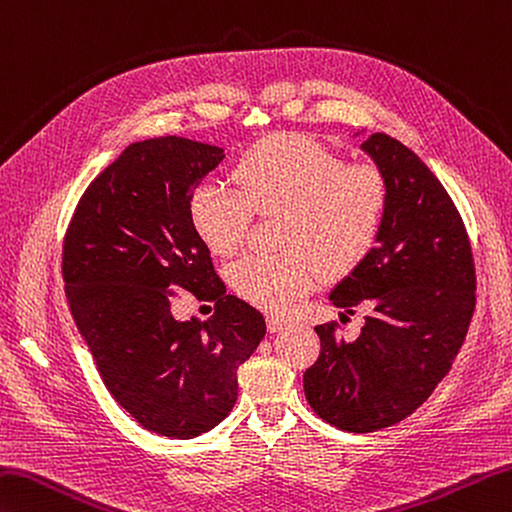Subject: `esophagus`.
I'll list each match as a JSON object with an SVG mask.
<instances>
[{
    "instance_id": "esophagus-1",
    "label": "esophagus",
    "mask_w": 512,
    "mask_h": 512,
    "mask_svg": "<svg viewBox=\"0 0 512 512\" xmlns=\"http://www.w3.org/2000/svg\"><path fill=\"white\" fill-rule=\"evenodd\" d=\"M266 324H268V330L270 333H279V330H282L288 322L284 317H275V315H270L268 319H266Z\"/></svg>"
}]
</instances>
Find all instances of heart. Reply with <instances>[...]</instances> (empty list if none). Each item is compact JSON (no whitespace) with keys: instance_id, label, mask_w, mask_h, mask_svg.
I'll list each match as a JSON object with an SVG mask.
<instances>
[{"instance_id":"1","label":"heart","mask_w":512,"mask_h":512,"mask_svg":"<svg viewBox=\"0 0 512 512\" xmlns=\"http://www.w3.org/2000/svg\"><path fill=\"white\" fill-rule=\"evenodd\" d=\"M237 188L197 186L188 219L210 253L233 255L253 213H277V253H250L228 282L250 304L286 310L326 277L348 275L375 246L386 215V179L370 164L344 159L306 135H270L235 162Z\"/></svg>"}]
</instances>
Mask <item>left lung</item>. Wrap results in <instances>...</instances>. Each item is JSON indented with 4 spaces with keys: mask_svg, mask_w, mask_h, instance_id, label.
Masks as SVG:
<instances>
[{
    "mask_svg": "<svg viewBox=\"0 0 512 512\" xmlns=\"http://www.w3.org/2000/svg\"><path fill=\"white\" fill-rule=\"evenodd\" d=\"M362 150L386 179V215L328 299L348 315L364 308V328L348 342L317 326L322 353L304 373L310 408L348 433L393 426L426 402L464 344L477 288L464 222L433 170L384 133Z\"/></svg>",
    "mask_w": 512,
    "mask_h": 512,
    "instance_id": "left-lung-1",
    "label": "left lung"
}]
</instances>
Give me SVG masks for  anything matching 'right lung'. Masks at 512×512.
<instances>
[{
	"mask_svg": "<svg viewBox=\"0 0 512 512\" xmlns=\"http://www.w3.org/2000/svg\"><path fill=\"white\" fill-rule=\"evenodd\" d=\"M224 148L186 137L130 144L79 199L64 237L70 313L110 395L139 426L190 439L237 402V368L266 335L264 315L226 293L188 219ZM215 301L206 323L172 317V288Z\"/></svg>",
	"mask_w": 512,
	"mask_h": 512,
	"instance_id": "1",
	"label": "right lung"
}]
</instances>
